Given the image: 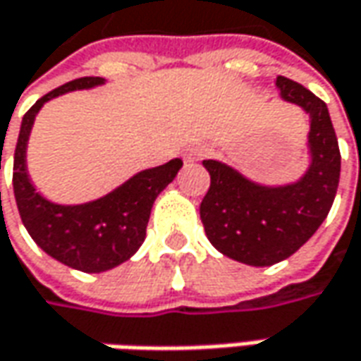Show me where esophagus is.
I'll use <instances>...</instances> for the list:
<instances>
[{"label": "esophagus", "instance_id": "1", "mask_svg": "<svg viewBox=\"0 0 361 361\" xmlns=\"http://www.w3.org/2000/svg\"><path fill=\"white\" fill-rule=\"evenodd\" d=\"M204 148L202 146H190V148H187V152H185V160L187 162H195V160H201L202 157H204Z\"/></svg>", "mask_w": 361, "mask_h": 361}]
</instances>
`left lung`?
Listing matches in <instances>:
<instances>
[{"instance_id":"obj_1","label":"left lung","mask_w":361,"mask_h":361,"mask_svg":"<svg viewBox=\"0 0 361 361\" xmlns=\"http://www.w3.org/2000/svg\"><path fill=\"white\" fill-rule=\"evenodd\" d=\"M281 98L310 118L312 164L287 187H261L219 160H202L211 187L201 202L209 241L245 265L267 267L291 257L326 221L340 185L341 154L327 106L313 92L277 76Z\"/></svg>"}]
</instances>
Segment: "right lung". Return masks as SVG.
Masks as SVG:
<instances>
[{
	"label": "right lung",
	"mask_w": 361,
	"mask_h": 361,
	"mask_svg": "<svg viewBox=\"0 0 361 361\" xmlns=\"http://www.w3.org/2000/svg\"><path fill=\"white\" fill-rule=\"evenodd\" d=\"M98 84H104V78H78L42 96L21 120L13 154V195L23 227L49 257L84 273L112 269L138 251L154 199L183 166V160L174 159L142 171L110 195L86 204H54L35 192L25 171V146L35 114L60 94Z\"/></svg>",
	"instance_id": "1"
}]
</instances>
